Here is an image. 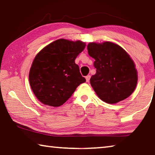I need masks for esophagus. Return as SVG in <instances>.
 <instances>
[{"mask_svg":"<svg viewBox=\"0 0 155 155\" xmlns=\"http://www.w3.org/2000/svg\"><path fill=\"white\" fill-rule=\"evenodd\" d=\"M85 78H86V81H87V82H89V81H90V75L86 76Z\"/></svg>","mask_w":155,"mask_h":155,"instance_id":"obj_1","label":"esophagus"}]
</instances>
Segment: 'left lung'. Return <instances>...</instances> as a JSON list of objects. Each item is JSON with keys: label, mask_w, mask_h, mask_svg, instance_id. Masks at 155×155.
<instances>
[{"label": "left lung", "mask_w": 155, "mask_h": 155, "mask_svg": "<svg viewBox=\"0 0 155 155\" xmlns=\"http://www.w3.org/2000/svg\"><path fill=\"white\" fill-rule=\"evenodd\" d=\"M87 51L95 59L96 72L91 77L90 83L99 98L107 103L115 104L131 95L137 86V74L127 52L110 41L90 43Z\"/></svg>", "instance_id": "8db88e82"}]
</instances>
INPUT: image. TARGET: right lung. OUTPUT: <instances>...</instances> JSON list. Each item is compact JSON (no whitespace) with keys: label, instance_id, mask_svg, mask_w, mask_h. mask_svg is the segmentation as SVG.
I'll list each match as a JSON object with an SVG mask.
<instances>
[{"label":"right lung","instance_id":"add662e5","mask_svg":"<svg viewBox=\"0 0 155 155\" xmlns=\"http://www.w3.org/2000/svg\"><path fill=\"white\" fill-rule=\"evenodd\" d=\"M85 47L81 41L59 39L37 54L30 69L29 83L39 101L46 105L59 107L85 82L74 61Z\"/></svg>","mask_w":155,"mask_h":155}]
</instances>
